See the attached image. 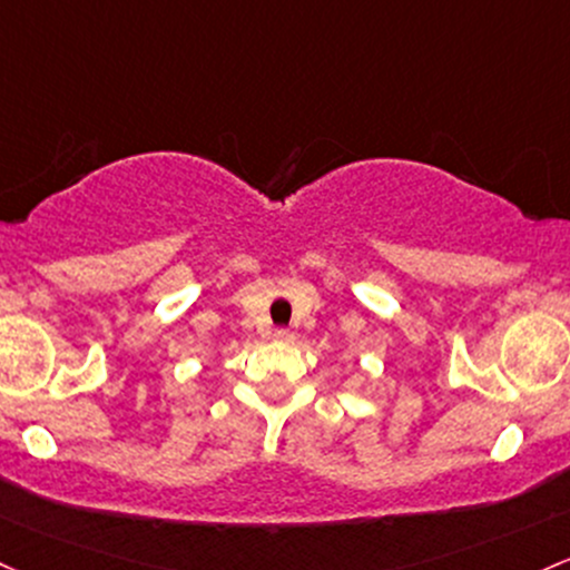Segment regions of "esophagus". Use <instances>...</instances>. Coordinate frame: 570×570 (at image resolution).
I'll use <instances>...</instances> for the list:
<instances>
[{
	"mask_svg": "<svg viewBox=\"0 0 570 570\" xmlns=\"http://www.w3.org/2000/svg\"><path fill=\"white\" fill-rule=\"evenodd\" d=\"M275 341H278V343H292V341H295V335H292L289 333V330H275Z\"/></svg>",
	"mask_w": 570,
	"mask_h": 570,
	"instance_id": "obj_1",
	"label": "esophagus"
}]
</instances>
